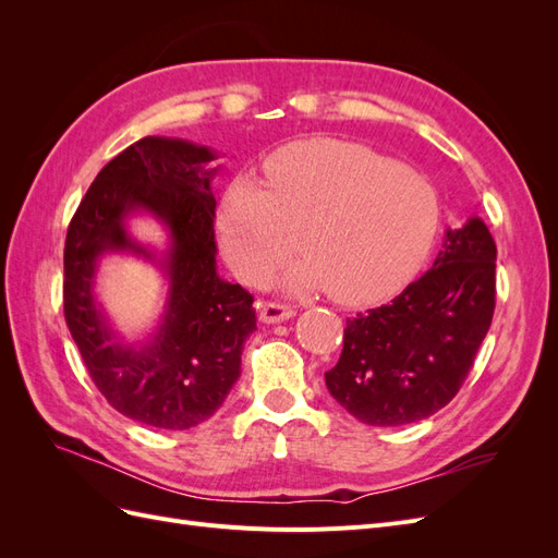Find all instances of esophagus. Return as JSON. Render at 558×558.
Listing matches in <instances>:
<instances>
[{
	"instance_id": "1",
	"label": "esophagus",
	"mask_w": 558,
	"mask_h": 558,
	"mask_svg": "<svg viewBox=\"0 0 558 558\" xmlns=\"http://www.w3.org/2000/svg\"><path fill=\"white\" fill-rule=\"evenodd\" d=\"M295 314L291 305H283V302H263L260 305V320L263 324H281V320H289Z\"/></svg>"
}]
</instances>
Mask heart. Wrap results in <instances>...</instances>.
Segmentation results:
<instances>
[{
	"mask_svg": "<svg viewBox=\"0 0 558 558\" xmlns=\"http://www.w3.org/2000/svg\"><path fill=\"white\" fill-rule=\"evenodd\" d=\"M270 189L234 179L218 205L228 265L260 281L298 248L310 256L286 275L298 293L330 291L349 307L398 293L428 258L440 202L433 185L393 158L351 142H300L265 160Z\"/></svg>",
	"mask_w": 558,
	"mask_h": 558,
	"instance_id": "heart-1",
	"label": "heart"
}]
</instances>
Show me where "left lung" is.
<instances>
[{
	"label": "left lung",
	"mask_w": 558,
	"mask_h": 558,
	"mask_svg": "<svg viewBox=\"0 0 558 558\" xmlns=\"http://www.w3.org/2000/svg\"><path fill=\"white\" fill-rule=\"evenodd\" d=\"M496 310V242L482 218L447 230L428 272L347 320L330 396L369 426H402L459 393Z\"/></svg>",
	"instance_id": "left-lung-1"
}]
</instances>
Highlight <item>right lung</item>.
I'll return each mask as SVG.
<instances>
[{"mask_svg":"<svg viewBox=\"0 0 558 558\" xmlns=\"http://www.w3.org/2000/svg\"><path fill=\"white\" fill-rule=\"evenodd\" d=\"M214 150L183 140L144 137L95 177L64 242V320L99 393L150 428L185 430L207 421L242 373L256 330L253 295L216 275V199L207 170ZM156 215L171 232L161 264L171 279L163 324L146 345L123 343L94 300L96 260L134 243L124 218Z\"/></svg>","mask_w":558,"mask_h":558,"instance_id":"add662e5","label":"right lung"}]
</instances>
